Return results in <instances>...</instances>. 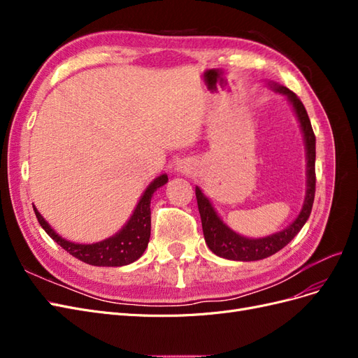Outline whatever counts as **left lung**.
<instances>
[{"label":"left lung","instance_id":"left-lung-1","mask_svg":"<svg viewBox=\"0 0 358 358\" xmlns=\"http://www.w3.org/2000/svg\"><path fill=\"white\" fill-rule=\"evenodd\" d=\"M267 83L275 92L287 96V100L289 101L300 124L306 149V196L297 218L287 229L266 237L252 239V237H245L233 231L220 218V215L216 213L210 200L204 196V192L199 187H196V197L206 245L209 246L215 255L222 257L225 259H233V262H257V259L267 258L280 251V249L294 239V236H297L301 227L305 225L312 210L313 199H315V134H313L308 112L294 92L275 82Z\"/></svg>","mask_w":358,"mask_h":358}]
</instances>
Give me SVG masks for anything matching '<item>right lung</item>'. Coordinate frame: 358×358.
<instances>
[{"instance_id":"right-lung-1","label":"right lung","mask_w":358,"mask_h":358,"mask_svg":"<svg viewBox=\"0 0 358 358\" xmlns=\"http://www.w3.org/2000/svg\"><path fill=\"white\" fill-rule=\"evenodd\" d=\"M167 182V175H159L150 182L149 187L142 194V197H140L136 209L133 215L129 216L127 224L117 233L107 237V239L101 242L76 243L64 239L43 218L36 206L34 212L41 229L61 248L66 249L70 255L91 266L121 267L134 263L136 259L143 255L145 249L148 248L150 237V199H152L154 192L162 185H166Z\"/></svg>"}]
</instances>
